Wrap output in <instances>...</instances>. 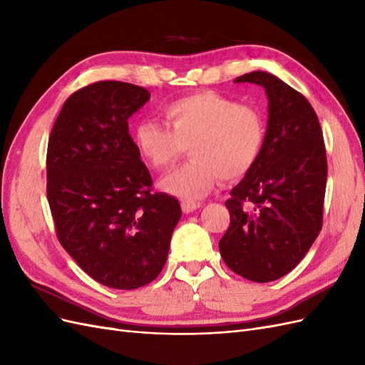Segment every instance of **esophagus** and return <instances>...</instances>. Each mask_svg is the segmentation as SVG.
Returning <instances> with one entry per match:
<instances>
[{"instance_id": "34e87169", "label": "esophagus", "mask_w": 365, "mask_h": 365, "mask_svg": "<svg viewBox=\"0 0 365 365\" xmlns=\"http://www.w3.org/2000/svg\"><path fill=\"white\" fill-rule=\"evenodd\" d=\"M201 205H202V204H200V202H193V201H187V200H182V201H181L182 212L187 213V215L195 212V210H197Z\"/></svg>"}]
</instances>
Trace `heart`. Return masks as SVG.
<instances>
[{
  "label": "heart",
  "mask_w": 365,
  "mask_h": 365,
  "mask_svg": "<svg viewBox=\"0 0 365 365\" xmlns=\"http://www.w3.org/2000/svg\"><path fill=\"white\" fill-rule=\"evenodd\" d=\"M168 128L145 120L137 125L134 143L153 170H165L184 149L192 160L161 180V189L195 201L207 196L217 181L237 180L257 163L267 128L256 108L213 91L178 98L164 108Z\"/></svg>",
  "instance_id": "heart-1"
}]
</instances>
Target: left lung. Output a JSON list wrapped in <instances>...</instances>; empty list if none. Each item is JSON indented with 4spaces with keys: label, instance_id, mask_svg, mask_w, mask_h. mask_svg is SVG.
I'll use <instances>...</instances> for the list:
<instances>
[{
    "label": "left lung",
    "instance_id": "8db88e82",
    "mask_svg": "<svg viewBox=\"0 0 365 365\" xmlns=\"http://www.w3.org/2000/svg\"><path fill=\"white\" fill-rule=\"evenodd\" d=\"M235 82L263 86L268 126L257 163L225 202L230 227L219 251L231 271L267 283L291 272L322 230L326 148L311 103L277 76L252 71Z\"/></svg>",
    "mask_w": 365,
    "mask_h": 365
}]
</instances>
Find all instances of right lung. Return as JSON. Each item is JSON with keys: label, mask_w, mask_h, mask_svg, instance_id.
Wrapping results in <instances>:
<instances>
[{"label": "right lung", "mask_w": 365, "mask_h": 365, "mask_svg": "<svg viewBox=\"0 0 365 365\" xmlns=\"http://www.w3.org/2000/svg\"><path fill=\"white\" fill-rule=\"evenodd\" d=\"M146 88L103 81L71 94L47 149V197L58 239L108 288L155 280L181 217L176 197L150 192L152 178L128 118L149 102Z\"/></svg>", "instance_id": "right-lung-1"}]
</instances>
